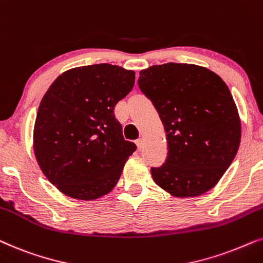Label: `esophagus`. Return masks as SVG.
I'll return each instance as SVG.
<instances>
[{
  "mask_svg": "<svg viewBox=\"0 0 263 263\" xmlns=\"http://www.w3.org/2000/svg\"><path fill=\"white\" fill-rule=\"evenodd\" d=\"M136 144H137L138 149L141 150V149L143 148V144H144V139H143V138H138L137 141H136Z\"/></svg>",
  "mask_w": 263,
  "mask_h": 263,
  "instance_id": "esophagus-1",
  "label": "esophagus"
}]
</instances>
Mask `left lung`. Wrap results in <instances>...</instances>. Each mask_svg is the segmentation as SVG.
Instances as JSON below:
<instances>
[{
  "label": "left lung",
  "mask_w": 263,
  "mask_h": 263,
  "mask_svg": "<svg viewBox=\"0 0 263 263\" xmlns=\"http://www.w3.org/2000/svg\"><path fill=\"white\" fill-rule=\"evenodd\" d=\"M138 85L167 136L166 162L152 168L154 181L174 197L205 194L239 148L240 119L229 86L211 69L174 62L143 69Z\"/></svg>",
  "instance_id": "1"
}]
</instances>
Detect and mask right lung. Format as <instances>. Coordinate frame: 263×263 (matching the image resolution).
<instances>
[{"label": "right lung", "mask_w": 263, "mask_h": 263, "mask_svg": "<svg viewBox=\"0 0 263 263\" xmlns=\"http://www.w3.org/2000/svg\"><path fill=\"white\" fill-rule=\"evenodd\" d=\"M135 72L109 64L71 68L54 80L38 107L33 152L62 194L92 201L117 185L137 146L125 141L114 108L135 85Z\"/></svg>", "instance_id": "obj_1"}]
</instances>
